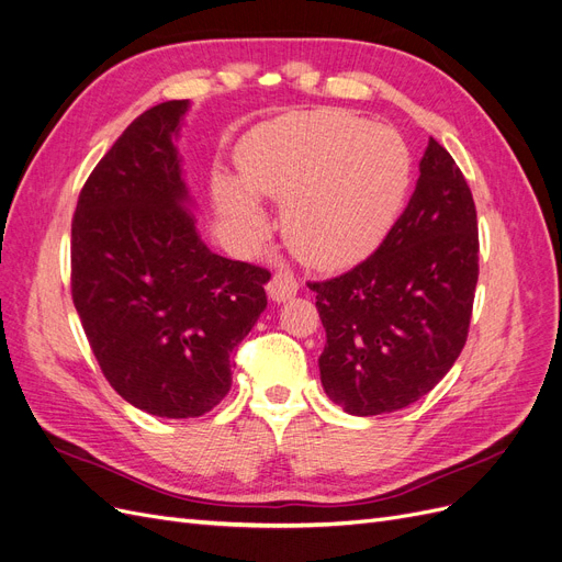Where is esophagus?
Returning <instances> with one entry per match:
<instances>
[{"label":"esophagus","instance_id":"esophagus-1","mask_svg":"<svg viewBox=\"0 0 562 562\" xmlns=\"http://www.w3.org/2000/svg\"><path fill=\"white\" fill-rule=\"evenodd\" d=\"M296 292H299V282L292 273H289V270H278V273H273V278L268 282V296L273 301H286Z\"/></svg>","mask_w":562,"mask_h":562}]
</instances>
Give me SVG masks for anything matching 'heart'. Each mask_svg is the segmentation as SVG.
<instances>
[{"instance_id":"heart-1","label":"heart","mask_w":562,"mask_h":562,"mask_svg":"<svg viewBox=\"0 0 562 562\" xmlns=\"http://www.w3.org/2000/svg\"><path fill=\"white\" fill-rule=\"evenodd\" d=\"M236 169L238 182L215 180V199L247 238H261L268 226L252 196L276 201L289 249L317 268H342L386 236L407 192L412 157L391 127L317 109L249 132Z\"/></svg>"}]
</instances>
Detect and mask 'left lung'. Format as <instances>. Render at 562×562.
<instances>
[{
    "label": "left lung",
    "mask_w": 562,
    "mask_h": 562,
    "mask_svg": "<svg viewBox=\"0 0 562 562\" xmlns=\"http://www.w3.org/2000/svg\"><path fill=\"white\" fill-rule=\"evenodd\" d=\"M403 215L368 259L307 282L326 330V396L357 417L396 412L438 384L465 347L480 278L470 187L430 138Z\"/></svg>",
    "instance_id": "left-lung-1"
}]
</instances>
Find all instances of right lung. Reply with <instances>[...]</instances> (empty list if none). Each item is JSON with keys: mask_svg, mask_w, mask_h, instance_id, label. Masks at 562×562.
<instances>
[{"mask_svg": "<svg viewBox=\"0 0 562 562\" xmlns=\"http://www.w3.org/2000/svg\"><path fill=\"white\" fill-rule=\"evenodd\" d=\"M184 111L182 99L140 113L82 184L71 222V299L103 378L166 419L226 396L270 280L199 238L171 138Z\"/></svg>", "mask_w": 562, "mask_h": 562, "instance_id": "1", "label": "right lung"}]
</instances>
